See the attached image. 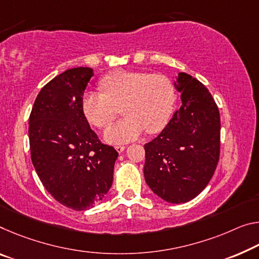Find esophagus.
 Instances as JSON below:
<instances>
[{
  "mask_svg": "<svg viewBox=\"0 0 259 259\" xmlns=\"http://www.w3.org/2000/svg\"><path fill=\"white\" fill-rule=\"evenodd\" d=\"M115 149H116L118 153H121V152L125 150V145H116V146H115Z\"/></svg>",
  "mask_w": 259,
  "mask_h": 259,
  "instance_id": "1",
  "label": "esophagus"
}]
</instances>
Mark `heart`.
<instances>
[{
    "label": "heart",
    "instance_id": "1",
    "mask_svg": "<svg viewBox=\"0 0 259 259\" xmlns=\"http://www.w3.org/2000/svg\"><path fill=\"white\" fill-rule=\"evenodd\" d=\"M100 88L104 93H84L81 109L90 123L107 128L121 107L124 117L105 131L108 143L133 141L144 130L157 134L173 114L175 88L162 73L118 70L102 78Z\"/></svg>",
    "mask_w": 259,
    "mask_h": 259
}]
</instances>
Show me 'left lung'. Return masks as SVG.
I'll return each instance as SVG.
<instances>
[{
	"label": "left lung",
	"instance_id": "obj_1",
	"mask_svg": "<svg viewBox=\"0 0 259 259\" xmlns=\"http://www.w3.org/2000/svg\"><path fill=\"white\" fill-rule=\"evenodd\" d=\"M175 88L182 105L158 137L146 143L144 176L168 203H186L202 192L220 157V114L208 90L186 72Z\"/></svg>",
	"mask_w": 259,
	"mask_h": 259
}]
</instances>
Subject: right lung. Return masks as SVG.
<instances>
[{
  "mask_svg": "<svg viewBox=\"0 0 259 259\" xmlns=\"http://www.w3.org/2000/svg\"><path fill=\"white\" fill-rule=\"evenodd\" d=\"M93 76L88 67L72 68L41 89L28 118L32 163L44 187L60 204L89 210L113 183L117 151L102 144L81 109Z\"/></svg>",
  "mask_w": 259,
  "mask_h": 259,
  "instance_id": "obj_1",
  "label": "right lung"
}]
</instances>
